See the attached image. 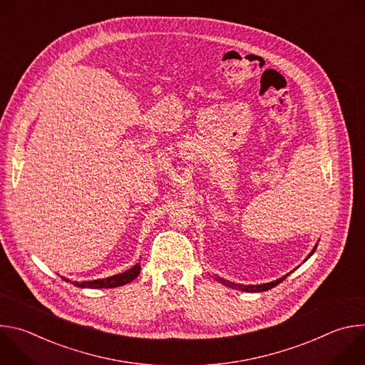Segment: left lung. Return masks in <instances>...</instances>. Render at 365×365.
Instances as JSON below:
<instances>
[{"label": "left lung", "mask_w": 365, "mask_h": 365, "mask_svg": "<svg viewBox=\"0 0 365 365\" xmlns=\"http://www.w3.org/2000/svg\"><path fill=\"white\" fill-rule=\"evenodd\" d=\"M317 247L318 245H315V248L312 250V252L309 254V257L315 252V250H317ZM307 257V258H309ZM306 258V259H307ZM289 276V274H287ZM287 276H284V277H282V279H277L276 282H270V283H264V284H248V286H245V284H237V283H232V282H228V280H225V279H221V277H218V276H215V280L217 282H220V283H222V284H225V286H228V287H232V289H235V290H242V292H250V293H257V292H266V290H270V289H273V287H276L279 283H282Z\"/></svg>", "instance_id": "obj_1"}]
</instances>
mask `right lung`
I'll return each mask as SVG.
<instances>
[{
  "label": "right lung",
  "mask_w": 365,
  "mask_h": 365,
  "mask_svg": "<svg viewBox=\"0 0 365 365\" xmlns=\"http://www.w3.org/2000/svg\"><path fill=\"white\" fill-rule=\"evenodd\" d=\"M140 270H141V266L135 264L130 270H127L124 273H120V274H115V276H111V277H107V279H99V280H92V282H82V283L73 282V284L76 287H88V289H111V287H118V286H124V284L130 283L131 280H134L140 274ZM63 280H66V279H63ZM66 282H69V280H66Z\"/></svg>",
  "instance_id": "1"
}]
</instances>
